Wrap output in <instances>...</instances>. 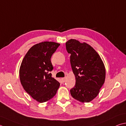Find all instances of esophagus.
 I'll use <instances>...</instances> for the list:
<instances>
[{
    "label": "esophagus",
    "instance_id": "34e87169",
    "mask_svg": "<svg viewBox=\"0 0 126 126\" xmlns=\"http://www.w3.org/2000/svg\"><path fill=\"white\" fill-rule=\"evenodd\" d=\"M62 79V81L63 82H65V79H66V78H62L61 79Z\"/></svg>",
    "mask_w": 126,
    "mask_h": 126
}]
</instances>
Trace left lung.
I'll use <instances>...</instances> for the list:
<instances>
[{
    "label": "left lung",
    "instance_id": "1",
    "mask_svg": "<svg viewBox=\"0 0 126 126\" xmlns=\"http://www.w3.org/2000/svg\"><path fill=\"white\" fill-rule=\"evenodd\" d=\"M65 46L76 80L70 94L80 102H89L99 94L105 82L104 64L96 51L85 42L70 39Z\"/></svg>",
    "mask_w": 126,
    "mask_h": 126
}]
</instances>
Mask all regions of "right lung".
Masks as SVG:
<instances>
[{
  "label": "right lung",
  "mask_w": 126,
  "mask_h": 126,
  "mask_svg": "<svg viewBox=\"0 0 126 126\" xmlns=\"http://www.w3.org/2000/svg\"><path fill=\"white\" fill-rule=\"evenodd\" d=\"M60 44L41 42L33 46L22 60L19 70L20 80L24 90L36 101H48L56 94L60 83L52 77L51 58Z\"/></svg>",
  "instance_id": "obj_1"
}]
</instances>
